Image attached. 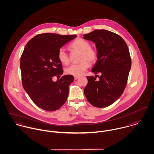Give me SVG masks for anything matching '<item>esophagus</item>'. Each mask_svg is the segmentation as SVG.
Masks as SVG:
<instances>
[{
  "label": "esophagus",
  "mask_w": 154,
  "mask_h": 154,
  "mask_svg": "<svg viewBox=\"0 0 154 154\" xmlns=\"http://www.w3.org/2000/svg\"><path fill=\"white\" fill-rule=\"evenodd\" d=\"M79 79V77H77V76H74V79L75 80H77Z\"/></svg>",
  "instance_id": "34e87169"
}]
</instances>
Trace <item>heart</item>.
<instances>
[{
    "mask_svg": "<svg viewBox=\"0 0 154 154\" xmlns=\"http://www.w3.org/2000/svg\"><path fill=\"white\" fill-rule=\"evenodd\" d=\"M71 49L81 52L80 62L78 64H73L66 68L65 72L67 74L79 77L82 75L89 66V63L96 61L97 53L96 50L91 48V43L83 38H79L73 41L69 45ZM58 58L60 61L64 65H68L69 60L65 50L61 48L58 52ZM87 60V61L85 60Z\"/></svg>",
    "mask_w": 154,
    "mask_h": 154,
    "instance_id": "obj_1",
    "label": "heart"
}]
</instances>
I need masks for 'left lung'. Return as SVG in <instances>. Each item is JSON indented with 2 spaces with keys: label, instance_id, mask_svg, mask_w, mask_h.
Wrapping results in <instances>:
<instances>
[{
  "label": "left lung",
  "instance_id": "1",
  "mask_svg": "<svg viewBox=\"0 0 154 154\" xmlns=\"http://www.w3.org/2000/svg\"><path fill=\"white\" fill-rule=\"evenodd\" d=\"M83 36L94 43L97 50V61L92 72L101 73L99 80L87 77L84 93L93 106L105 108L116 101L125 89L131 65L129 50L123 38L111 31L96 30Z\"/></svg>",
  "mask_w": 154,
  "mask_h": 154
}]
</instances>
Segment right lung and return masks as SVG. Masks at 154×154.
<instances>
[{
    "instance_id": "1",
    "label": "right lung",
    "mask_w": 154,
    "mask_h": 154,
    "mask_svg": "<svg viewBox=\"0 0 154 154\" xmlns=\"http://www.w3.org/2000/svg\"><path fill=\"white\" fill-rule=\"evenodd\" d=\"M76 37L40 34L25 46L20 60L22 84L32 102L44 110H57L67 99L69 85L74 81V77L65 75L57 82L52 78L63 74L58 51Z\"/></svg>"
}]
</instances>
